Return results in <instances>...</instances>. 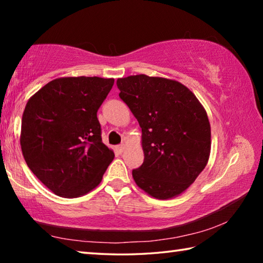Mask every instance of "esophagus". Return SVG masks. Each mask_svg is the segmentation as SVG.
<instances>
[{
    "mask_svg": "<svg viewBox=\"0 0 263 263\" xmlns=\"http://www.w3.org/2000/svg\"><path fill=\"white\" fill-rule=\"evenodd\" d=\"M124 149H125V145H124V144H122V145H118L117 147H116V151H117V152H118V153H121V154L124 152Z\"/></svg>",
    "mask_w": 263,
    "mask_h": 263,
    "instance_id": "obj_1",
    "label": "esophagus"
}]
</instances>
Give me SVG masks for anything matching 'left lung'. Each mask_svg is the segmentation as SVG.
<instances>
[{
	"label": "left lung",
	"instance_id": "obj_1",
	"mask_svg": "<svg viewBox=\"0 0 263 263\" xmlns=\"http://www.w3.org/2000/svg\"><path fill=\"white\" fill-rule=\"evenodd\" d=\"M117 87L141 127L145 159L132 171L133 180L151 197H177L210 158L211 126L205 109L176 80L139 74L118 79Z\"/></svg>",
	"mask_w": 263,
	"mask_h": 263
}]
</instances>
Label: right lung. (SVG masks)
Instances as JSON below:
<instances>
[{"instance_id":"add662e5","label":"right lung","mask_w":263,"mask_h":263,"mask_svg":"<svg viewBox=\"0 0 263 263\" xmlns=\"http://www.w3.org/2000/svg\"><path fill=\"white\" fill-rule=\"evenodd\" d=\"M115 79L66 77L29 99L21 127V148L31 172L65 198L88 194L101 183L115 153L102 142L97 110Z\"/></svg>"}]
</instances>
